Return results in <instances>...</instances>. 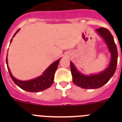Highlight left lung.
Listing matches in <instances>:
<instances>
[{
	"label": "left lung",
	"instance_id": "8db88e82",
	"mask_svg": "<svg viewBox=\"0 0 122 122\" xmlns=\"http://www.w3.org/2000/svg\"><path fill=\"white\" fill-rule=\"evenodd\" d=\"M97 31L106 42L111 53V60L109 67L104 71L100 74L91 76H85L81 74L74 67L73 63L70 62V68L73 83L82 89H94L100 88L110 80L117 68L118 52L117 46L114 42V37L108 29L106 28H100L97 29Z\"/></svg>",
	"mask_w": 122,
	"mask_h": 122
}]
</instances>
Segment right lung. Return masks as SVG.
<instances>
[{
    "mask_svg": "<svg viewBox=\"0 0 122 122\" xmlns=\"http://www.w3.org/2000/svg\"><path fill=\"white\" fill-rule=\"evenodd\" d=\"M19 30V29H18L16 32L14 34L13 37L15 36L16 33ZM11 41H12V39L11 40ZM60 60V59L57 60L55 62H54L50 66L45 70L43 75H41L40 77L32 79V80L27 81H19L16 79H15L12 76V74H11L9 68H8L7 57L6 59V65H7V68H8L11 78L13 80V81L18 87H19L21 89H23V90H25V91L30 92H38L46 90L48 88L52 86V84H53L54 74L55 73H56V70L57 68Z\"/></svg>",
    "mask_w": 122,
    "mask_h": 122,
    "instance_id": "1",
    "label": "right lung"
}]
</instances>
